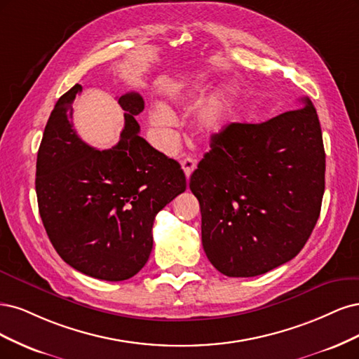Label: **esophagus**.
<instances>
[{
  "label": "esophagus",
  "instance_id": "obj_1",
  "mask_svg": "<svg viewBox=\"0 0 359 359\" xmlns=\"http://www.w3.org/2000/svg\"><path fill=\"white\" fill-rule=\"evenodd\" d=\"M180 164H182V168H183V171H184V176H187V177L189 179L191 175H192V171L195 170V165H196L195 159H192L191 156H187V158H183V159L180 161Z\"/></svg>",
  "mask_w": 359,
  "mask_h": 359
}]
</instances>
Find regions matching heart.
<instances>
[{
  "label": "heart",
  "instance_id": "obj_1",
  "mask_svg": "<svg viewBox=\"0 0 359 359\" xmlns=\"http://www.w3.org/2000/svg\"><path fill=\"white\" fill-rule=\"evenodd\" d=\"M204 86L201 83H195L191 88L179 90L175 95L176 101H187L194 100L198 94H203ZM238 100V90L236 86L228 85L217 90L210 98H207L201 109L196 113L195 118V128L198 133L205 135H215L221 133L226 123L229 122L231 114L234 111V107ZM149 122L152 128L158 131L159 135H165L172 125L176 123V116L164 104H156L150 110Z\"/></svg>",
  "mask_w": 359,
  "mask_h": 359
}]
</instances>
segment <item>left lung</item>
Wrapping results in <instances>:
<instances>
[{
  "label": "left lung",
  "instance_id": "obj_1",
  "mask_svg": "<svg viewBox=\"0 0 359 359\" xmlns=\"http://www.w3.org/2000/svg\"><path fill=\"white\" fill-rule=\"evenodd\" d=\"M261 123H229L189 182L207 258L228 277H253L297 257L320 213L325 150L313 104Z\"/></svg>",
  "mask_w": 359,
  "mask_h": 359
}]
</instances>
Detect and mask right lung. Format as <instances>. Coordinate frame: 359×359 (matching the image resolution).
Masks as SVG:
<instances>
[{"label": "right lung", "mask_w": 359, "mask_h": 359, "mask_svg": "<svg viewBox=\"0 0 359 359\" xmlns=\"http://www.w3.org/2000/svg\"><path fill=\"white\" fill-rule=\"evenodd\" d=\"M82 85L57 100L37 154L39 212L55 250L68 265L95 279L119 282L140 271L154 246L159 210L187 189L177 161L143 137L137 114L143 97L118 98L121 140L111 149L86 144L73 128L72 104Z\"/></svg>", "instance_id": "right-lung-1"}]
</instances>
